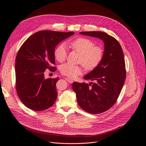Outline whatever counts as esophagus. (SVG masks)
I'll use <instances>...</instances> for the list:
<instances>
[{
    "label": "esophagus",
    "mask_w": 146,
    "mask_h": 146,
    "mask_svg": "<svg viewBox=\"0 0 146 146\" xmlns=\"http://www.w3.org/2000/svg\"><path fill=\"white\" fill-rule=\"evenodd\" d=\"M65 80H66L68 82H69V83H73V80H72L71 78H68V77H65Z\"/></svg>",
    "instance_id": "1"
}]
</instances>
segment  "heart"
Masks as SVG:
<instances>
[{
    "label": "heart",
    "instance_id": "obj_1",
    "mask_svg": "<svg viewBox=\"0 0 146 146\" xmlns=\"http://www.w3.org/2000/svg\"><path fill=\"white\" fill-rule=\"evenodd\" d=\"M69 45L74 51L80 54L78 62L81 63L87 70H92L96 68L103 59L104 51L103 48L95 46L94 41L88 38L78 37L71 41ZM55 58L62 62L67 58V50L64 44H59L54 50ZM60 73L71 78H75L82 72V65H73L65 64L60 66Z\"/></svg>",
    "mask_w": 146,
    "mask_h": 146
}]
</instances>
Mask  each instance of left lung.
Returning a JSON list of instances; mask_svg holds the SVG:
<instances>
[{"instance_id":"left-lung-1","label":"left lung","mask_w":146,"mask_h":146,"mask_svg":"<svg viewBox=\"0 0 146 146\" xmlns=\"http://www.w3.org/2000/svg\"><path fill=\"white\" fill-rule=\"evenodd\" d=\"M80 33L99 38L105 43L100 64L84 77L95 82L88 84L74 82L72 84L80 108L91 114H99L114 105L121 91L126 78L123 52L118 41L106 33L90 31Z\"/></svg>"}]
</instances>
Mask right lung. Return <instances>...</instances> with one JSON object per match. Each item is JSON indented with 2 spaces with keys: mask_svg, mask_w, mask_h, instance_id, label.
<instances>
[{
  "mask_svg": "<svg viewBox=\"0 0 146 146\" xmlns=\"http://www.w3.org/2000/svg\"><path fill=\"white\" fill-rule=\"evenodd\" d=\"M73 32L40 31L28 37L20 47L15 59V87L24 105L34 111H42L54 105L59 78H44V72L56 70L54 50L56 45Z\"/></svg>",
  "mask_w": 146,
  "mask_h": 146,
  "instance_id": "1",
  "label": "right lung"
}]
</instances>
